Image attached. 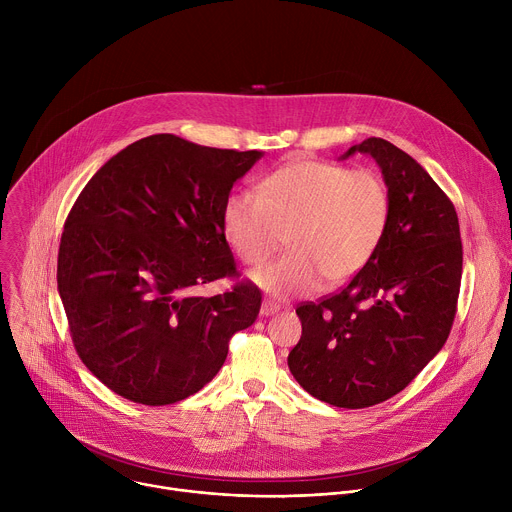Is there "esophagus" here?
Segmentation results:
<instances>
[{
  "mask_svg": "<svg viewBox=\"0 0 512 512\" xmlns=\"http://www.w3.org/2000/svg\"><path fill=\"white\" fill-rule=\"evenodd\" d=\"M279 304H275V302H271V300H265L263 304H261V316H273V314H277L279 312Z\"/></svg>",
  "mask_w": 512,
  "mask_h": 512,
  "instance_id": "34e87169",
  "label": "esophagus"
}]
</instances>
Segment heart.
<instances>
[{"label": "heart", "instance_id": "1", "mask_svg": "<svg viewBox=\"0 0 512 512\" xmlns=\"http://www.w3.org/2000/svg\"><path fill=\"white\" fill-rule=\"evenodd\" d=\"M389 190L373 170L296 160L269 174L259 196L237 192L223 208V231L247 265H261L281 243L287 253L251 273L277 298L310 294L322 279L340 285L371 261L389 225Z\"/></svg>", "mask_w": 512, "mask_h": 512}]
</instances>
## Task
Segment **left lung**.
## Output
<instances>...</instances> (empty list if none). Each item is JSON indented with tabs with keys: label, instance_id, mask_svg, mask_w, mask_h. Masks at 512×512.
Masks as SVG:
<instances>
[{
	"label": "left lung",
	"instance_id": "obj_1",
	"mask_svg": "<svg viewBox=\"0 0 512 512\" xmlns=\"http://www.w3.org/2000/svg\"><path fill=\"white\" fill-rule=\"evenodd\" d=\"M371 156L389 190V225L371 261L338 294L296 310L294 379L344 409L403 391L446 344L460 294L458 214L444 190L397 145L369 137L342 154Z\"/></svg>",
	"mask_w": 512,
	"mask_h": 512
}]
</instances>
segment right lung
Instances as JSON below:
<instances>
[{"label": "right lung", "mask_w": 512, "mask_h": 512, "mask_svg": "<svg viewBox=\"0 0 512 512\" xmlns=\"http://www.w3.org/2000/svg\"><path fill=\"white\" fill-rule=\"evenodd\" d=\"M263 152L216 150L172 133L113 156L79 194L58 249V294L87 369L141 405H172L221 371L261 291L192 287L235 275L223 231L231 188Z\"/></svg>", "instance_id": "add662e5"}]
</instances>
